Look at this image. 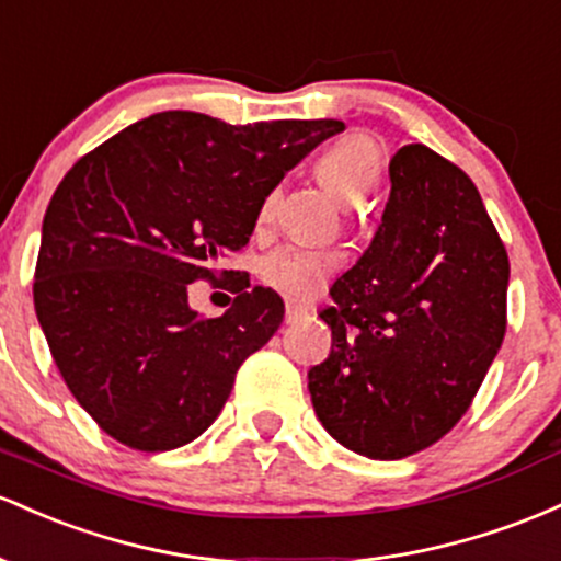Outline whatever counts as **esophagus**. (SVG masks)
Masks as SVG:
<instances>
[{
	"mask_svg": "<svg viewBox=\"0 0 561 561\" xmlns=\"http://www.w3.org/2000/svg\"><path fill=\"white\" fill-rule=\"evenodd\" d=\"M301 318H310V310L297 301H286V323H297Z\"/></svg>",
	"mask_w": 561,
	"mask_h": 561,
	"instance_id": "1",
	"label": "esophagus"
}]
</instances>
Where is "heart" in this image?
Returning <instances> with one entry per match:
<instances>
[{
  "label": "heart",
  "instance_id": "heart-1",
  "mask_svg": "<svg viewBox=\"0 0 561 561\" xmlns=\"http://www.w3.org/2000/svg\"><path fill=\"white\" fill-rule=\"evenodd\" d=\"M314 169L323 178L325 185L336 193L344 204H363L370 193L376 191L381 178L379 153L370 145L368 137L347 135L331 142L314 161ZM280 191L273 187L260 204V225H267L278 209ZM344 256L331 249H310V247H283L262 262V278L283 297L299 301L314 299L325 288V283L339 267Z\"/></svg>",
  "mask_w": 561,
  "mask_h": 561
}]
</instances>
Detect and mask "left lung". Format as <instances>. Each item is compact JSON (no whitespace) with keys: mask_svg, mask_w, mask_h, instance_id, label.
I'll use <instances>...</instances> for the list:
<instances>
[{"mask_svg":"<svg viewBox=\"0 0 561 561\" xmlns=\"http://www.w3.org/2000/svg\"><path fill=\"white\" fill-rule=\"evenodd\" d=\"M370 247L331 286V352L307 374L344 448L394 461L469 411L506 333L508 256L474 182L426 145L389 161Z\"/></svg>","mask_w":561,"mask_h":561,"instance_id":"left-lung-1","label":"left lung"}]
</instances>
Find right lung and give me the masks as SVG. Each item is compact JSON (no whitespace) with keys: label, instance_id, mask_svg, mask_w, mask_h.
Returning a JSON list of instances; mask_svg holds the SVG:
<instances>
[{"label":"right lung","instance_id":"obj_1","mask_svg":"<svg viewBox=\"0 0 561 561\" xmlns=\"http://www.w3.org/2000/svg\"><path fill=\"white\" fill-rule=\"evenodd\" d=\"M342 129L163 111L73 163L44 214L34 307L62 381L105 434L159 453L209 430L241 363L278 331L283 299L254 286L201 318L187 283L230 278L214 264L247 247L262 198Z\"/></svg>","mask_w":561,"mask_h":561}]
</instances>
